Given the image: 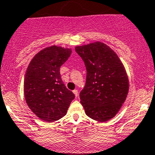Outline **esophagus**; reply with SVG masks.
Instances as JSON below:
<instances>
[{"instance_id":"34e87169","label":"esophagus","mask_w":155,"mask_h":155,"mask_svg":"<svg viewBox=\"0 0 155 155\" xmlns=\"http://www.w3.org/2000/svg\"><path fill=\"white\" fill-rule=\"evenodd\" d=\"M73 94H74L75 97H78V91L77 90H74L73 91Z\"/></svg>"}]
</instances>
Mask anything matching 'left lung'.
Masks as SVG:
<instances>
[{"mask_svg":"<svg viewBox=\"0 0 155 155\" xmlns=\"http://www.w3.org/2000/svg\"><path fill=\"white\" fill-rule=\"evenodd\" d=\"M87 70L86 83L79 94L87 116L106 122L116 116L129 90L125 67L117 53L100 41L76 46Z\"/></svg>","mask_w":155,"mask_h":155,"instance_id":"1","label":"left lung"}]
</instances>
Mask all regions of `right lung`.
Returning a JSON list of instances; mask_svg holds the SVG:
<instances>
[{
    "instance_id": "add662e5",
    "label": "right lung",
    "mask_w": 155,
    "mask_h": 155,
    "mask_svg": "<svg viewBox=\"0 0 155 155\" xmlns=\"http://www.w3.org/2000/svg\"><path fill=\"white\" fill-rule=\"evenodd\" d=\"M71 53V49L53 45L35 54L28 65L24 97L30 110L44 121L52 123L62 118L75 98L60 75V68Z\"/></svg>"
}]
</instances>
